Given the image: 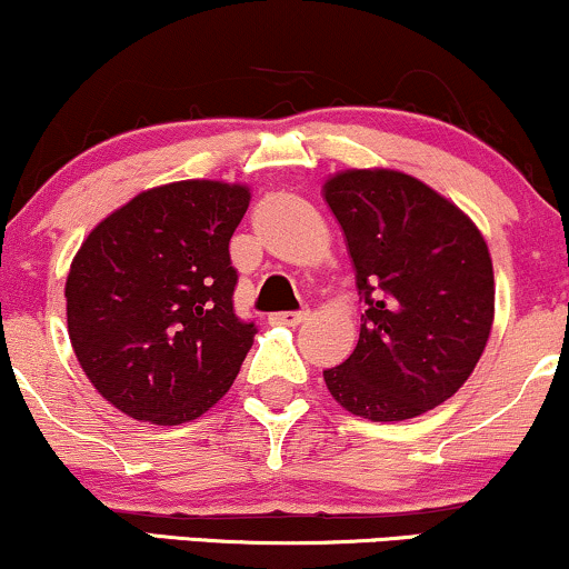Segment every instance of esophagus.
Instances as JSON below:
<instances>
[{
    "label": "esophagus",
    "mask_w": 569,
    "mask_h": 569,
    "mask_svg": "<svg viewBox=\"0 0 569 569\" xmlns=\"http://www.w3.org/2000/svg\"><path fill=\"white\" fill-rule=\"evenodd\" d=\"M306 317H309V311H277V313H271L269 322L271 325H282V327H296V325L303 322Z\"/></svg>",
    "instance_id": "obj_1"
}]
</instances>
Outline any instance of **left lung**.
Returning a JSON list of instances; mask_svg holds the SVG:
<instances>
[{
    "label": "left lung",
    "instance_id": "8db88e82",
    "mask_svg": "<svg viewBox=\"0 0 569 569\" xmlns=\"http://www.w3.org/2000/svg\"><path fill=\"white\" fill-rule=\"evenodd\" d=\"M322 197L367 306L357 349L325 370L327 389L376 423L423 416L469 380L490 338L496 277L482 231L399 170H340Z\"/></svg>",
    "mask_w": 569,
    "mask_h": 569
}]
</instances>
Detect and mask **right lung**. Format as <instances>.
Wrapping results in <instances>:
<instances>
[{"label": "right lung", "instance_id": "obj_1", "mask_svg": "<svg viewBox=\"0 0 569 569\" xmlns=\"http://www.w3.org/2000/svg\"><path fill=\"white\" fill-rule=\"evenodd\" d=\"M250 189L178 180L87 233L66 277L69 338L100 397L136 420L189 423L231 389L256 325L233 313L229 242Z\"/></svg>", "mask_w": 569, "mask_h": 569}]
</instances>
